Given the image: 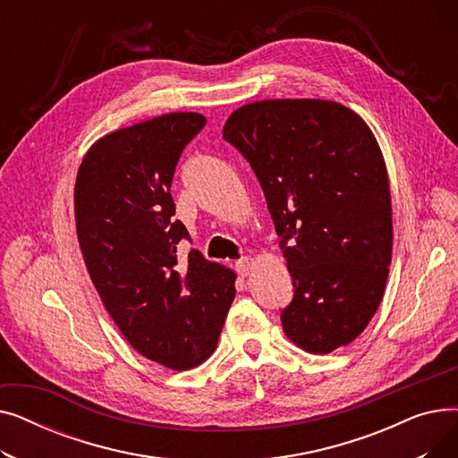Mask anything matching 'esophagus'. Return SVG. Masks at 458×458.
I'll return each mask as SVG.
<instances>
[{
    "label": "esophagus",
    "mask_w": 458,
    "mask_h": 458,
    "mask_svg": "<svg viewBox=\"0 0 458 458\" xmlns=\"http://www.w3.org/2000/svg\"><path fill=\"white\" fill-rule=\"evenodd\" d=\"M250 267H252L250 258H242V259H237V263H235V271H237L239 276H247L250 273Z\"/></svg>",
    "instance_id": "esophagus-1"
}]
</instances>
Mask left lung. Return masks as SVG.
<instances>
[{"mask_svg": "<svg viewBox=\"0 0 458 458\" xmlns=\"http://www.w3.org/2000/svg\"><path fill=\"white\" fill-rule=\"evenodd\" d=\"M223 137L250 163L293 280L287 338L327 354L364 332L392 261V197L378 142L354 111L327 100L235 109Z\"/></svg>", "mask_w": 458, "mask_h": 458, "instance_id": "obj_1", "label": "left lung"}]
</instances>
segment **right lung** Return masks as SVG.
<instances>
[{
	"instance_id": "1",
	"label": "right lung",
	"mask_w": 458,
	"mask_h": 458,
	"mask_svg": "<svg viewBox=\"0 0 458 458\" xmlns=\"http://www.w3.org/2000/svg\"><path fill=\"white\" fill-rule=\"evenodd\" d=\"M204 126L199 113H168L116 130L89 148L74 189L81 254L106 310L137 352L176 371L213 354L235 297L233 271L176 252L189 233L171 183Z\"/></svg>"
}]
</instances>
